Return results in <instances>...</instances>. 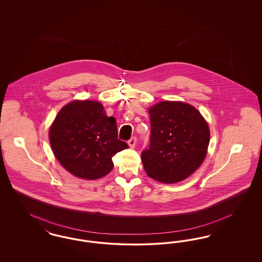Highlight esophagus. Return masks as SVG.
<instances>
[{"label": "esophagus", "instance_id": "34e87169", "mask_svg": "<svg viewBox=\"0 0 262 262\" xmlns=\"http://www.w3.org/2000/svg\"><path fill=\"white\" fill-rule=\"evenodd\" d=\"M127 144L129 145V147L135 148V147H136V144H137V137H132V138L127 141Z\"/></svg>", "mask_w": 262, "mask_h": 262}]
</instances>
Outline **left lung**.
<instances>
[{"mask_svg": "<svg viewBox=\"0 0 262 262\" xmlns=\"http://www.w3.org/2000/svg\"><path fill=\"white\" fill-rule=\"evenodd\" d=\"M149 148L141 153L150 178L165 183L181 182L203 162L210 130L200 111L180 101H163L149 109Z\"/></svg>", "mask_w": 262, "mask_h": 262, "instance_id": "obj_1", "label": "left lung"}]
</instances>
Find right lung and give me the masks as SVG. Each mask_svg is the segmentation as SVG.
I'll use <instances>...</instances> for the list:
<instances>
[{
	"label": "right lung",
	"instance_id": "1",
	"mask_svg": "<svg viewBox=\"0 0 262 262\" xmlns=\"http://www.w3.org/2000/svg\"><path fill=\"white\" fill-rule=\"evenodd\" d=\"M49 139L62 167L85 180L109 174L113 156L128 147L118 138L116 119L106 115L100 102L90 100L63 106L51 125Z\"/></svg>",
	"mask_w": 262,
	"mask_h": 262
}]
</instances>
